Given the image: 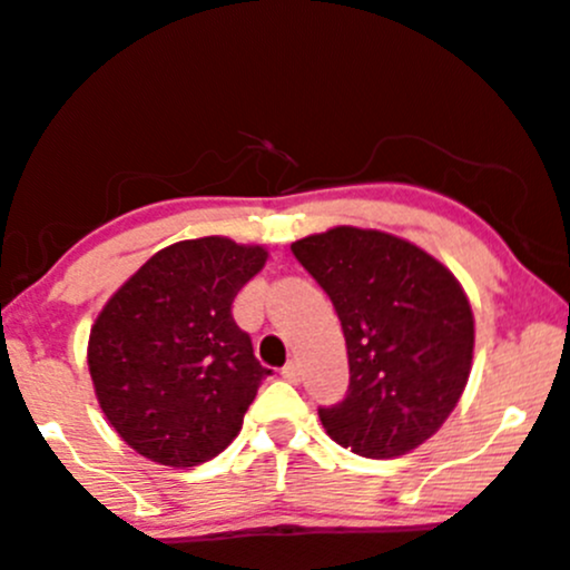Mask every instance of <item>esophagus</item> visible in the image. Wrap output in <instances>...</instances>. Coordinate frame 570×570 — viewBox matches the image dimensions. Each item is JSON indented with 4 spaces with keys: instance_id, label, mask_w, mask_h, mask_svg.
Wrapping results in <instances>:
<instances>
[{
    "instance_id": "34e87169",
    "label": "esophagus",
    "mask_w": 570,
    "mask_h": 570,
    "mask_svg": "<svg viewBox=\"0 0 570 570\" xmlns=\"http://www.w3.org/2000/svg\"><path fill=\"white\" fill-rule=\"evenodd\" d=\"M281 375H284V381L289 383H297L299 375H303V367H299L297 358H292V362L284 364V370H281Z\"/></svg>"
}]
</instances>
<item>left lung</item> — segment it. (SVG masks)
I'll return each mask as SVG.
<instances>
[{
	"mask_svg": "<svg viewBox=\"0 0 570 570\" xmlns=\"http://www.w3.org/2000/svg\"><path fill=\"white\" fill-rule=\"evenodd\" d=\"M292 252L330 294L348 348V394L318 407L326 434L364 458L415 450L448 421L472 372L474 316L461 284L381 230L332 227Z\"/></svg>",
	"mask_w": 570,
	"mask_h": 570,
	"instance_id": "obj_1",
	"label": "left lung"
}]
</instances>
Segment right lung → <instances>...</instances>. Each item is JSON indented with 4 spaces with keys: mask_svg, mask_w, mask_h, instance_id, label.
Instances as JSON below:
<instances>
[{
    "mask_svg": "<svg viewBox=\"0 0 570 570\" xmlns=\"http://www.w3.org/2000/svg\"><path fill=\"white\" fill-rule=\"evenodd\" d=\"M265 259L263 246L219 235L179 240L149 257L98 313L88 340L96 399L139 455L198 466L238 436L271 370L230 307Z\"/></svg>",
    "mask_w": 570,
    "mask_h": 570,
    "instance_id": "1",
    "label": "right lung"
}]
</instances>
